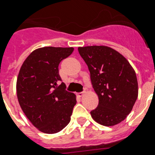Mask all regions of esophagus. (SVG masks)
<instances>
[{
	"label": "esophagus",
	"mask_w": 155,
	"mask_h": 155,
	"mask_svg": "<svg viewBox=\"0 0 155 155\" xmlns=\"http://www.w3.org/2000/svg\"><path fill=\"white\" fill-rule=\"evenodd\" d=\"M84 91H81V92L78 93V97L83 96V94H84Z\"/></svg>",
	"instance_id": "1"
}]
</instances>
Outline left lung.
<instances>
[{"instance_id":"obj_1","label":"left lung","mask_w":155,"mask_h":155,"mask_svg":"<svg viewBox=\"0 0 155 155\" xmlns=\"http://www.w3.org/2000/svg\"><path fill=\"white\" fill-rule=\"evenodd\" d=\"M87 65L98 105L91 111L93 120L105 127L120 124L132 110L138 96L137 75L119 52L105 46L78 47Z\"/></svg>"}]
</instances>
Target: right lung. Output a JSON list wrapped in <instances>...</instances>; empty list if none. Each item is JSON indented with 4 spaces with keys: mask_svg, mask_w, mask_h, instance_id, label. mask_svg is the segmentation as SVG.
<instances>
[{
    "mask_svg": "<svg viewBox=\"0 0 155 155\" xmlns=\"http://www.w3.org/2000/svg\"><path fill=\"white\" fill-rule=\"evenodd\" d=\"M73 47L39 48L29 54L19 71L16 91L19 105L32 125L45 134L60 132L71 121L76 96L66 91L59 64Z\"/></svg>",
    "mask_w": 155,
    "mask_h": 155,
    "instance_id": "obj_1",
    "label": "right lung"
}]
</instances>
